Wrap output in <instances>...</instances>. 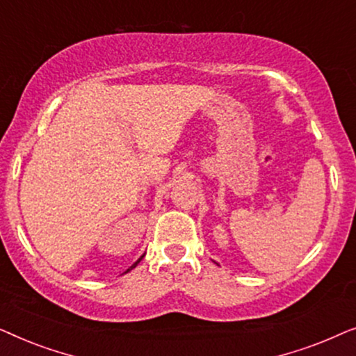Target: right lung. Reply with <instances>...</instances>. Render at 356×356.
Returning <instances> with one entry per match:
<instances>
[{"mask_svg":"<svg viewBox=\"0 0 356 356\" xmlns=\"http://www.w3.org/2000/svg\"><path fill=\"white\" fill-rule=\"evenodd\" d=\"M143 257H144V256H140V259H143ZM140 259H138V262H134V264H133V266H131V267H129V269H128V270H126V272H129L131 269H134V267L139 264V261H140Z\"/></svg>","mask_w":356,"mask_h":356,"instance_id":"1","label":"right lung"}]
</instances>
